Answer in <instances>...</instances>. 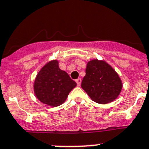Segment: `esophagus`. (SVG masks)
<instances>
[{
    "mask_svg": "<svg viewBox=\"0 0 149 149\" xmlns=\"http://www.w3.org/2000/svg\"><path fill=\"white\" fill-rule=\"evenodd\" d=\"M76 83H77V86H80V84H81V79H77L76 80Z\"/></svg>",
    "mask_w": 149,
    "mask_h": 149,
    "instance_id": "34e87169",
    "label": "esophagus"
}]
</instances>
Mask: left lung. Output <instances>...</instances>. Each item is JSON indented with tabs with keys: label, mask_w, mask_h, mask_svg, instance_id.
I'll list each match as a JSON object with an SVG mask.
<instances>
[{
	"label": "left lung",
	"mask_w": 149,
	"mask_h": 149,
	"mask_svg": "<svg viewBox=\"0 0 149 149\" xmlns=\"http://www.w3.org/2000/svg\"><path fill=\"white\" fill-rule=\"evenodd\" d=\"M85 72L81 87L91 100L99 104H107L116 100L123 84L117 73L108 63L97 59L90 61Z\"/></svg>",
	"instance_id": "obj_1"
}]
</instances>
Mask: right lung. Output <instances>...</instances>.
Segmentation results:
<instances>
[{"label":"right lung","instance_id":"add662e5","mask_svg":"<svg viewBox=\"0 0 149 149\" xmlns=\"http://www.w3.org/2000/svg\"><path fill=\"white\" fill-rule=\"evenodd\" d=\"M76 83L58 68L57 60L49 61L41 68L36 78L34 91L36 97L44 104L52 107L65 102Z\"/></svg>","mask_w":149,"mask_h":149}]
</instances>
